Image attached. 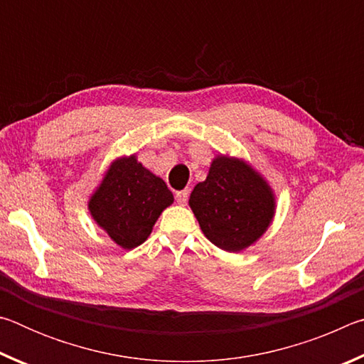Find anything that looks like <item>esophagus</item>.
<instances>
[{
    "label": "esophagus",
    "instance_id": "esophagus-1",
    "mask_svg": "<svg viewBox=\"0 0 364 364\" xmlns=\"http://www.w3.org/2000/svg\"><path fill=\"white\" fill-rule=\"evenodd\" d=\"M188 197H189V189H183V191H178L175 194V199L180 205H186L188 202Z\"/></svg>",
    "mask_w": 364,
    "mask_h": 364
}]
</instances>
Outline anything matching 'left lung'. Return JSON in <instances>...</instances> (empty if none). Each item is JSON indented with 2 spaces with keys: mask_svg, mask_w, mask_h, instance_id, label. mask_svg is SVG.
Wrapping results in <instances>:
<instances>
[{
  "mask_svg": "<svg viewBox=\"0 0 364 364\" xmlns=\"http://www.w3.org/2000/svg\"><path fill=\"white\" fill-rule=\"evenodd\" d=\"M189 207L208 241L236 254L254 245L273 223L276 196L247 160L218 154L205 180L191 193Z\"/></svg>",
  "mask_w": 364,
  "mask_h": 364,
  "instance_id": "1",
  "label": "left lung"
}]
</instances>
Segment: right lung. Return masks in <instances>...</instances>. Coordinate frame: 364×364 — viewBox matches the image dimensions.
Returning a JSON list of instances; mask_svg holds the SVG:
<instances>
[{
    "label": "right lung",
    "instance_id": "right-lung-1",
    "mask_svg": "<svg viewBox=\"0 0 364 364\" xmlns=\"http://www.w3.org/2000/svg\"><path fill=\"white\" fill-rule=\"evenodd\" d=\"M162 178L147 170L136 154L114 159L88 199L95 223L125 250L143 244L160 213L173 204Z\"/></svg>",
    "mask_w": 364,
    "mask_h": 364
}]
</instances>
